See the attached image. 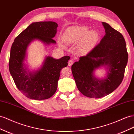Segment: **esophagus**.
Segmentation results:
<instances>
[{"label": "esophagus", "mask_w": 134, "mask_h": 134, "mask_svg": "<svg viewBox=\"0 0 134 134\" xmlns=\"http://www.w3.org/2000/svg\"><path fill=\"white\" fill-rule=\"evenodd\" d=\"M74 61L73 60H72V59L70 60L69 61V62H68V65L69 66H71L72 64L74 63Z\"/></svg>", "instance_id": "esophagus-1"}]
</instances>
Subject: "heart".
Wrapping results in <instances>:
<instances>
[{
  "label": "heart",
  "mask_w": 134,
  "mask_h": 134,
  "mask_svg": "<svg viewBox=\"0 0 134 134\" xmlns=\"http://www.w3.org/2000/svg\"><path fill=\"white\" fill-rule=\"evenodd\" d=\"M99 34L95 31H90L86 26H75L69 28L63 36L64 42L68 44H72L83 39L81 47L89 48L98 41Z\"/></svg>",
  "instance_id": "heart-1"
}]
</instances>
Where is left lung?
<instances>
[{
  "instance_id": "obj_1",
  "label": "left lung",
  "mask_w": 134,
  "mask_h": 134,
  "mask_svg": "<svg viewBox=\"0 0 134 134\" xmlns=\"http://www.w3.org/2000/svg\"><path fill=\"white\" fill-rule=\"evenodd\" d=\"M105 35L86 56H82L71 66L76 85L83 95L100 98L109 95L120 85L124 79L128 53L122 34L103 23ZM101 66H108V74L103 80L94 77L93 71Z\"/></svg>"
}]
</instances>
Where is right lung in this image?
Here are the masks:
<instances>
[{"mask_svg":"<svg viewBox=\"0 0 134 134\" xmlns=\"http://www.w3.org/2000/svg\"><path fill=\"white\" fill-rule=\"evenodd\" d=\"M57 26L53 21L32 23L15 38L10 48V73L18 89L30 99L45 100L55 94L61 70L67 66L70 59L68 56L57 60L48 56L40 69L33 73H27L24 68L27 48L30 42L39 39L47 44L56 43L53 38Z\"/></svg>","mask_w":134,"mask_h":134,"instance_id":"obj_1","label":"right lung"}]
</instances>
